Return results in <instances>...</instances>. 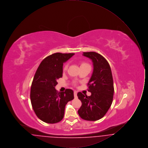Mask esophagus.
Instances as JSON below:
<instances>
[{
    "label": "esophagus",
    "mask_w": 148,
    "mask_h": 148,
    "mask_svg": "<svg viewBox=\"0 0 148 148\" xmlns=\"http://www.w3.org/2000/svg\"><path fill=\"white\" fill-rule=\"evenodd\" d=\"M74 98H77V92H76V91H74Z\"/></svg>",
    "instance_id": "esophagus-1"
}]
</instances>
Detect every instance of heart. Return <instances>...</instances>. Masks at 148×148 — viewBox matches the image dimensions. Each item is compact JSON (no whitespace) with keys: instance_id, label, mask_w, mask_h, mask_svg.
Masks as SVG:
<instances>
[{"instance_id":"b5f03b06","label":"heart","mask_w":148,"mask_h":148,"mask_svg":"<svg viewBox=\"0 0 148 148\" xmlns=\"http://www.w3.org/2000/svg\"><path fill=\"white\" fill-rule=\"evenodd\" d=\"M88 65V64H87L85 63H82L81 64L80 66H81V65ZM67 68H68V65L66 64H65V65H64L63 70V71H65L66 69H67Z\"/></svg>"}]
</instances>
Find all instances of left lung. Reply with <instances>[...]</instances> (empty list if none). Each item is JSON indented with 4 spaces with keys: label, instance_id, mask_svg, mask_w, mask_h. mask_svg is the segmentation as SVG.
<instances>
[{
    "label": "left lung",
    "instance_id": "1",
    "mask_svg": "<svg viewBox=\"0 0 148 148\" xmlns=\"http://www.w3.org/2000/svg\"><path fill=\"white\" fill-rule=\"evenodd\" d=\"M93 63V71L88 86L92 95L88 97L79 92L78 98L82 105L77 112L81 118L96 121L102 118L112 104L114 83L110 66L101 55L94 51L84 52Z\"/></svg>",
    "mask_w": 148,
    "mask_h": 148
}]
</instances>
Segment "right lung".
I'll list each match as a JSON object with an SVG mask.
<instances>
[{"mask_svg": "<svg viewBox=\"0 0 148 148\" xmlns=\"http://www.w3.org/2000/svg\"><path fill=\"white\" fill-rule=\"evenodd\" d=\"M74 53H56L42 60L36 71L31 86L30 100L39 119L54 124L63 119L65 107L74 99V92L69 89L64 92L55 89L57 80L63 76L64 63Z\"/></svg>", "mask_w": 148, "mask_h": 148, "instance_id": "right-lung-1", "label": "right lung"}]
</instances>
